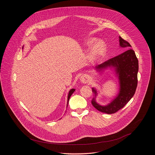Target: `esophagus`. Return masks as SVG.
Returning <instances> with one entry per match:
<instances>
[{"label": "esophagus", "mask_w": 155, "mask_h": 155, "mask_svg": "<svg viewBox=\"0 0 155 155\" xmlns=\"http://www.w3.org/2000/svg\"><path fill=\"white\" fill-rule=\"evenodd\" d=\"M89 81V78L87 75H84L81 78V81L84 84H88Z\"/></svg>", "instance_id": "obj_1"}]
</instances>
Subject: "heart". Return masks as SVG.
<instances>
[{
  "mask_svg": "<svg viewBox=\"0 0 155 155\" xmlns=\"http://www.w3.org/2000/svg\"><path fill=\"white\" fill-rule=\"evenodd\" d=\"M97 39L91 38L88 39L85 45L88 47H91L93 46L90 49L89 60L91 63H94L99 61L105 54L106 52V46L102 42H97Z\"/></svg>",
  "mask_w": 155,
  "mask_h": 155,
  "instance_id": "b5f03b06",
  "label": "heart"
}]
</instances>
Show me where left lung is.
Listing matches in <instances>:
<instances>
[{"instance_id": "8db88e82", "label": "left lung", "mask_w": 155, "mask_h": 155, "mask_svg": "<svg viewBox=\"0 0 155 155\" xmlns=\"http://www.w3.org/2000/svg\"><path fill=\"white\" fill-rule=\"evenodd\" d=\"M119 47L127 48V49L131 47V45L120 36H119ZM108 68L113 70L116 77L118 79L119 92L109 103L106 105H101L96 101L98 92L97 89L92 88L94 97L91 103L97 110L107 114H111L123 108L133 98L135 92L138 82V61L135 52L130 49L95 67V70L97 72L101 73Z\"/></svg>"}]
</instances>
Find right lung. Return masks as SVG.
<instances>
[{"label": "right lung", "mask_w": 155, "mask_h": 155, "mask_svg": "<svg viewBox=\"0 0 155 155\" xmlns=\"http://www.w3.org/2000/svg\"><path fill=\"white\" fill-rule=\"evenodd\" d=\"M74 91H75V89H71L70 91H69V92H68V97H67V106H68V101H69V99H70V97H71V95H72V94L74 92Z\"/></svg>", "instance_id": "1"}]
</instances>
